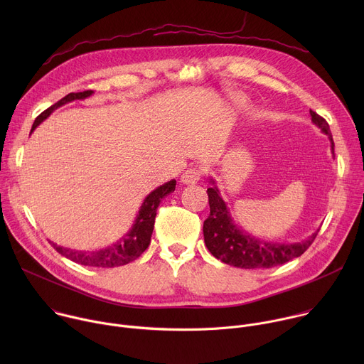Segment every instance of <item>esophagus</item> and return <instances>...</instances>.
Here are the masks:
<instances>
[{
  "label": "esophagus",
  "mask_w": 364,
  "mask_h": 364,
  "mask_svg": "<svg viewBox=\"0 0 364 364\" xmlns=\"http://www.w3.org/2000/svg\"><path fill=\"white\" fill-rule=\"evenodd\" d=\"M200 176H201L200 168H187L181 176V183L183 184H196L200 180Z\"/></svg>",
  "instance_id": "esophagus-1"
}]
</instances>
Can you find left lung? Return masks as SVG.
Here are the masks:
<instances>
[{
    "instance_id": "8db88e82",
    "label": "left lung",
    "mask_w": 364,
    "mask_h": 364,
    "mask_svg": "<svg viewBox=\"0 0 364 364\" xmlns=\"http://www.w3.org/2000/svg\"><path fill=\"white\" fill-rule=\"evenodd\" d=\"M311 121L330 139L331 154L334 155V141L331 131L324 118L309 109ZM212 187L207 188L210 204V216L203 223L204 243L210 253L223 264L243 269L274 268L287 264L301 256L314 242L317 232L306 239L294 243H279L262 240L243 230L233 219L228 203L223 200L220 190L213 177L209 178Z\"/></svg>"
}]
</instances>
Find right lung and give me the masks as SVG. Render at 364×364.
Here are the masks:
<instances>
[{
  "mask_svg": "<svg viewBox=\"0 0 364 364\" xmlns=\"http://www.w3.org/2000/svg\"><path fill=\"white\" fill-rule=\"evenodd\" d=\"M93 95V90H83L77 93H69L59 102H56L55 105H51L47 108L44 112H41L33 127L31 132L43 122L46 121L51 114H53L58 108L66 105V103H70L73 100H83L87 99L89 96ZM176 190V180H170L164 183L163 186L157 187L152 190L142 201L139 210L136 213V218L134 220V225L131 229L115 243L97 249V250H77L66 246H60L55 242L48 240L53 247L63 255L65 257L70 259V261L85 265V267H95V268H115V267H122L127 265L132 261H135L136 257L141 256V253L148 247L151 235L154 230V223H155V216H157V209L164 197H167L170 193Z\"/></svg>",
  "mask_w": 364,
  "mask_h": 364,
  "instance_id": "obj_1",
  "label": "right lung"
}]
</instances>
